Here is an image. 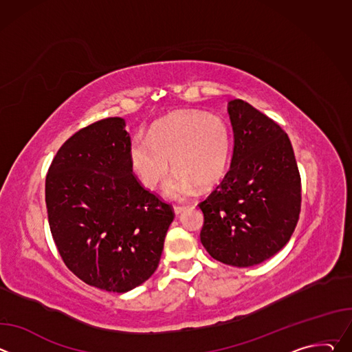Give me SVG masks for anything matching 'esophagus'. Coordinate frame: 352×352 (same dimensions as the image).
<instances>
[{"label": "esophagus", "mask_w": 352, "mask_h": 352, "mask_svg": "<svg viewBox=\"0 0 352 352\" xmlns=\"http://www.w3.org/2000/svg\"><path fill=\"white\" fill-rule=\"evenodd\" d=\"M186 209H188V206H174V213H175L177 216H179V214L184 213Z\"/></svg>", "instance_id": "esophagus-1"}]
</instances>
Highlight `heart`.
Masks as SVG:
<instances>
[{
  "label": "heart",
  "mask_w": 352,
  "mask_h": 352,
  "mask_svg": "<svg viewBox=\"0 0 352 352\" xmlns=\"http://www.w3.org/2000/svg\"><path fill=\"white\" fill-rule=\"evenodd\" d=\"M231 153V133L217 116L179 113L131 142L129 156L140 182L153 189L167 175L170 162L175 174L164 193L182 199L197 188L214 185L226 173Z\"/></svg>",
  "instance_id": "obj_1"
}]
</instances>
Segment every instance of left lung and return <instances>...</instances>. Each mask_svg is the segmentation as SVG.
<instances>
[{
	"label": "left lung",
	"mask_w": 352,
	"mask_h": 352,
	"mask_svg": "<svg viewBox=\"0 0 352 352\" xmlns=\"http://www.w3.org/2000/svg\"><path fill=\"white\" fill-rule=\"evenodd\" d=\"M234 150L228 173L199 204L200 241L216 261L255 266L289 241L300 212V177L288 135L273 120L235 98L227 107Z\"/></svg>",
	"instance_id": "1"
}]
</instances>
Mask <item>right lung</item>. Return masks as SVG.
<instances>
[{
    "mask_svg": "<svg viewBox=\"0 0 352 352\" xmlns=\"http://www.w3.org/2000/svg\"><path fill=\"white\" fill-rule=\"evenodd\" d=\"M120 117L72 135L45 177L48 224L67 267L100 289L126 292L160 262L174 213L132 171Z\"/></svg>",
    "mask_w": 352,
    "mask_h": 352,
    "instance_id": "right-lung-1",
    "label": "right lung"
}]
</instances>
